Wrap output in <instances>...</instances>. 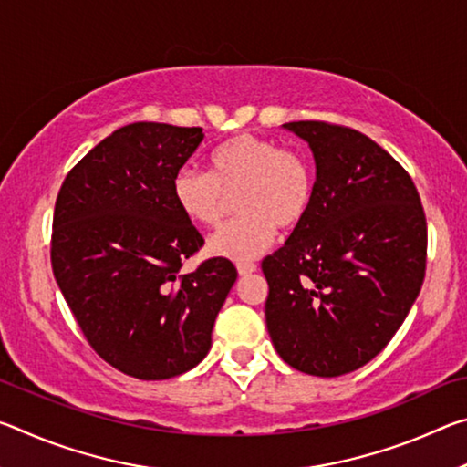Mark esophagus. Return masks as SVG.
<instances>
[{
    "label": "esophagus",
    "mask_w": 467,
    "mask_h": 467,
    "mask_svg": "<svg viewBox=\"0 0 467 467\" xmlns=\"http://www.w3.org/2000/svg\"><path fill=\"white\" fill-rule=\"evenodd\" d=\"M236 270H239V275H249L253 272H257V265L253 262H239L236 264Z\"/></svg>",
    "instance_id": "34e87169"
}]
</instances>
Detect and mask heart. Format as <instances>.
Segmentation results:
<instances>
[{"mask_svg": "<svg viewBox=\"0 0 467 467\" xmlns=\"http://www.w3.org/2000/svg\"><path fill=\"white\" fill-rule=\"evenodd\" d=\"M236 197L239 218L212 236L210 253L247 262L274 243L278 226L296 228L309 214L315 179L309 162L272 140L234 136L210 156V172L181 167L172 177V200L189 223L216 228Z\"/></svg>", "mask_w": 467, "mask_h": 467, "instance_id": "1", "label": "heart"}]
</instances>
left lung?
Returning <instances> with one entry per match:
<instances>
[{
	"mask_svg": "<svg viewBox=\"0 0 467 467\" xmlns=\"http://www.w3.org/2000/svg\"><path fill=\"white\" fill-rule=\"evenodd\" d=\"M309 144L317 177L309 214L262 262L265 323L284 362L339 377L389 344L426 270V216L414 181L357 130L284 123Z\"/></svg>",
	"mask_w": 467,
	"mask_h": 467,
	"instance_id": "1",
	"label": "left lung"
}]
</instances>
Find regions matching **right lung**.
Wrapping results in <instances>:
<instances>
[{
    "label": "right lung",
    "mask_w": 467,
    "mask_h": 467,
    "mask_svg": "<svg viewBox=\"0 0 467 467\" xmlns=\"http://www.w3.org/2000/svg\"><path fill=\"white\" fill-rule=\"evenodd\" d=\"M202 140V128L125 125L69 171L55 202L61 295L94 352L141 381L200 365L236 280L224 257L181 272L203 239L172 200V177Z\"/></svg>",
    "instance_id": "right-lung-1"
}]
</instances>
